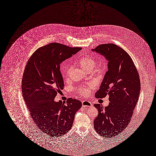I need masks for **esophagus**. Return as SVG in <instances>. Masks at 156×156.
<instances>
[{"label": "esophagus", "instance_id": "1", "mask_svg": "<svg viewBox=\"0 0 156 156\" xmlns=\"http://www.w3.org/2000/svg\"><path fill=\"white\" fill-rule=\"evenodd\" d=\"M82 104L83 107H90L92 105V104L89 101H82Z\"/></svg>", "mask_w": 156, "mask_h": 156}]
</instances>
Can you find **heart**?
I'll list each match as a JSON object with an SVG mask.
<instances>
[{"label": "heart", "instance_id": "obj_1", "mask_svg": "<svg viewBox=\"0 0 156 156\" xmlns=\"http://www.w3.org/2000/svg\"><path fill=\"white\" fill-rule=\"evenodd\" d=\"M78 64L80 66L81 68L86 71L89 70H92L97 65V62L94 58L91 56H86L81 58L79 60ZM72 66L69 67L66 71V77L68 78L70 75V72L72 70ZM94 85L93 83H89L86 86H82L76 87V91L77 93L80 94L82 96H86L90 94V90L93 89Z\"/></svg>", "mask_w": 156, "mask_h": 156}]
</instances>
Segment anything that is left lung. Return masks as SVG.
<instances>
[{
	"label": "left lung",
	"instance_id": "left-lung-1",
	"mask_svg": "<svg viewBox=\"0 0 156 156\" xmlns=\"http://www.w3.org/2000/svg\"><path fill=\"white\" fill-rule=\"evenodd\" d=\"M92 51L108 60V70L95 97L103 98L109 95L110 101L105 108L100 104H94L98 111L94 128L102 136L113 137L131 121L140 96V75L129 54L116 44H100Z\"/></svg>",
	"mask_w": 156,
	"mask_h": 156
}]
</instances>
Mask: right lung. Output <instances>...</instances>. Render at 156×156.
<instances>
[{
  "label": "right lung",
  "instance_id": "obj_1",
  "mask_svg": "<svg viewBox=\"0 0 156 156\" xmlns=\"http://www.w3.org/2000/svg\"><path fill=\"white\" fill-rule=\"evenodd\" d=\"M81 49L50 43L38 48L25 68L22 81L23 99L34 124L50 136H60L70 131L75 113L82 107L81 101L75 98L54 101L65 87L60 63Z\"/></svg>",
  "mask_w": 156,
  "mask_h": 156
}]
</instances>
